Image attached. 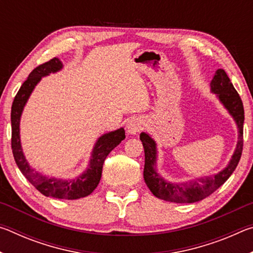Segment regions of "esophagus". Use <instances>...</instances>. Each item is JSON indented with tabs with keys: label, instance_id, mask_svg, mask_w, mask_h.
<instances>
[{
	"label": "esophagus",
	"instance_id": "34e87169",
	"mask_svg": "<svg viewBox=\"0 0 253 253\" xmlns=\"http://www.w3.org/2000/svg\"><path fill=\"white\" fill-rule=\"evenodd\" d=\"M144 123L140 118H132L131 121L128 122L126 129L129 135H136L137 132H139L143 129Z\"/></svg>",
	"mask_w": 253,
	"mask_h": 253
}]
</instances>
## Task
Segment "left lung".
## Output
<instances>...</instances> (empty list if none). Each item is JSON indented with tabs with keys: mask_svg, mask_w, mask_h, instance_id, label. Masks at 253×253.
Here are the masks:
<instances>
[{
	"mask_svg": "<svg viewBox=\"0 0 253 253\" xmlns=\"http://www.w3.org/2000/svg\"><path fill=\"white\" fill-rule=\"evenodd\" d=\"M211 92L216 97L224 108L234 119L238 127V143L229 164L219 173L209 176L198 177L183 183L169 182L157 173V146L147 132H142L139 138L142 140L145 152L144 179L146 185L156 198L174 203H194L208 198L224 184L231 174L234 172L241 158L243 147V122L245 109L239 93L235 90L228 75L223 69H217L210 84Z\"/></svg>",
	"mask_w": 253,
	"mask_h": 253,
	"instance_id": "1",
	"label": "left lung"
}]
</instances>
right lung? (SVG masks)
Here are the masks:
<instances>
[{"mask_svg":"<svg viewBox=\"0 0 253 253\" xmlns=\"http://www.w3.org/2000/svg\"><path fill=\"white\" fill-rule=\"evenodd\" d=\"M63 68L62 62L58 58L51 59L50 61L37 67L31 74L29 75L28 79L21 85L20 90L12 104L11 109V125H12V152L16 165L21 170L25 178L32 184L45 196H51L55 199L63 200H77L84 198L91 194L93 190L97 187L101 178L102 165L106 157L113 149L121 144L123 139H125V129H119L106 132L97 139L95 146L92 148L90 161L87 169L84 170L83 174L78 175L75 178L62 179L57 177H49L38 172L31 168L29 162L23 154L22 146H21L20 138V121L21 115L24 109L30 96L36 88V85L40 83L42 77L49 76L50 74H55Z\"/></svg>","mask_w":253,"mask_h":253,"instance_id":"1","label":"right lung"}]
</instances>
